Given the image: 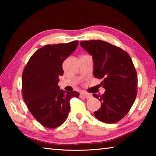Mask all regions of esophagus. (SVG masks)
I'll list each match as a JSON object with an SVG mask.
<instances>
[{"label": "esophagus", "instance_id": "obj_1", "mask_svg": "<svg viewBox=\"0 0 156 156\" xmlns=\"http://www.w3.org/2000/svg\"><path fill=\"white\" fill-rule=\"evenodd\" d=\"M80 96L81 97H83V98H91V95L89 94H87V93H81L80 94Z\"/></svg>", "mask_w": 156, "mask_h": 156}]
</instances>
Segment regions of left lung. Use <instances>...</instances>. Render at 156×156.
Returning <instances> with one entry per match:
<instances>
[{
    "mask_svg": "<svg viewBox=\"0 0 156 156\" xmlns=\"http://www.w3.org/2000/svg\"><path fill=\"white\" fill-rule=\"evenodd\" d=\"M80 43L92 56L94 76L102 79L101 84L106 89L100 96L93 94L101 102L95 117L105 123L117 122L127 114L137 96V72L131 57L119 47L103 41Z\"/></svg>",
    "mask_w": 156,
    "mask_h": 156,
    "instance_id": "obj_1",
    "label": "left lung"
}]
</instances>
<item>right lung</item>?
Here are the masks:
<instances>
[{"mask_svg":"<svg viewBox=\"0 0 156 156\" xmlns=\"http://www.w3.org/2000/svg\"><path fill=\"white\" fill-rule=\"evenodd\" d=\"M78 43L47 44L34 53L23 69V99L34 118L47 128L61 125L70 111V100L79 96L77 91H65L58 86L64 73L62 62Z\"/></svg>","mask_w":156,"mask_h":156,"instance_id":"1","label":"right lung"}]
</instances>
